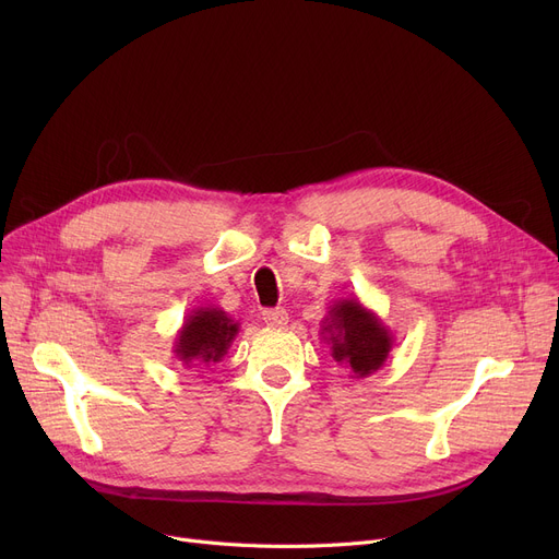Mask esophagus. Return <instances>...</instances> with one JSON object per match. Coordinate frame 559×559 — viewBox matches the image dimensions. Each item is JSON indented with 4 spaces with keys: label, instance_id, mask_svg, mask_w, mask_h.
<instances>
[{
    "label": "esophagus",
    "instance_id": "1",
    "mask_svg": "<svg viewBox=\"0 0 559 559\" xmlns=\"http://www.w3.org/2000/svg\"><path fill=\"white\" fill-rule=\"evenodd\" d=\"M262 319H264V324L267 326H272V329H278V326H285L287 324V312L283 310V308H274V310H264L262 312Z\"/></svg>",
    "mask_w": 559,
    "mask_h": 559
}]
</instances>
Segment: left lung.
<instances>
[{"mask_svg": "<svg viewBox=\"0 0 559 559\" xmlns=\"http://www.w3.org/2000/svg\"><path fill=\"white\" fill-rule=\"evenodd\" d=\"M321 337L335 362L350 369V378H367L385 365L394 346L392 331L356 299H340L321 321Z\"/></svg>", "mask_w": 559, "mask_h": 559, "instance_id": "8db88e82", "label": "left lung"}]
</instances>
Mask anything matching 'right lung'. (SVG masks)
Instances as JSON below:
<instances>
[{
    "instance_id": "1",
    "label": "right lung",
    "mask_w": 559,
    "mask_h": 559,
    "mask_svg": "<svg viewBox=\"0 0 559 559\" xmlns=\"http://www.w3.org/2000/svg\"><path fill=\"white\" fill-rule=\"evenodd\" d=\"M240 333V321L228 317L222 308L201 306L186 319L174 337L171 354L183 367H209L219 362Z\"/></svg>"
}]
</instances>
